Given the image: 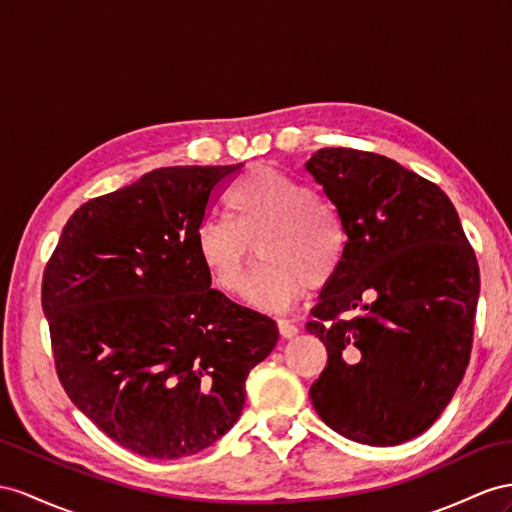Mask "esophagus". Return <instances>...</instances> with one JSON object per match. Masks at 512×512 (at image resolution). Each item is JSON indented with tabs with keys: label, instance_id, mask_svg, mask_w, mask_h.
Returning <instances> with one entry per match:
<instances>
[{
	"label": "esophagus",
	"instance_id": "1",
	"mask_svg": "<svg viewBox=\"0 0 512 512\" xmlns=\"http://www.w3.org/2000/svg\"><path fill=\"white\" fill-rule=\"evenodd\" d=\"M277 326H279V333H281V337H285V339H292V337H296V335H298V326H296V324H292L290 320H279V322H277Z\"/></svg>",
	"mask_w": 512,
	"mask_h": 512
}]
</instances>
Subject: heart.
<instances>
[{"label": "heart", "instance_id": "b5f03b06", "mask_svg": "<svg viewBox=\"0 0 512 512\" xmlns=\"http://www.w3.org/2000/svg\"><path fill=\"white\" fill-rule=\"evenodd\" d=\"M229 218L196 229V255L220 292L238 294L259 242L264 261L246 287L257 309L283 311L335 279L346 235L335 207L307 183L272 166H253L227 194Z\"/></svg>", "mask_w": 512, "mask_h": 512}]
</instances>
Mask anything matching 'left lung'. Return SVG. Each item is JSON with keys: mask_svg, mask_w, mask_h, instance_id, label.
I'll list each match as a JSON object with an SVG mask.
<instances>
[{"mask_svg": "<svg viewBox=\"0 0 512 512\" xmlns=\"http://www.w3.org/2000/svg\"><path fill=\"white\" fill-rule=\"evenodd\" d=\"M307 170L346 233L342 266L307 322L329 355L309 398L346 439L404 443L432 426L463 381L476 253L448 194L385 155L320 149Z\"/></svg>", "mask_w": 512, "mask_h": 512, "instance_id": "1", "label": "left lung"}]
</instances>
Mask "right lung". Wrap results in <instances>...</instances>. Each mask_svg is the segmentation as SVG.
Wrapping results in <instances>:
<instances>
[{"mask_svg": "<svg viewBox=\"0 0 512 512\" xmlns=\"http://www.w3.org/2000/svg\"><path fill=\"white\" fill-rule=\"evenodd\" d=\"M242 164L170 166L90 199L43 274L56 372L71 402L123 448L192 456L238 422L246 376L277 322L214 290L196 229Z\"/></svg>", "mask_w": 512, "mask_h": 512, "instance_id": "1", "label": "right lung"}]
</instances>
